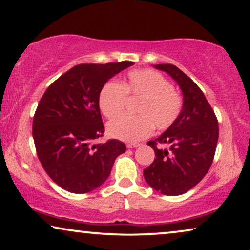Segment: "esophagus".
<instances>
[{"mask_svg": "<svg viewBox=\"0 0 250 250\" xmlns=\"http://www.w3.org/2000/svg\"><path fill=\"white\" fill-rule=\"evenodd\" d=\"M137 147H139V144H135V143H128V144H126V148H129V149L137 148Z\"/></svg>", "mask_w": 250, "mask_h": 250, "instance_id": "obj_1", "label": "esophagus"}]
</instances>
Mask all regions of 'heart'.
Wrapping results in <instances>:
<instances>
[{"label":"heart","instance_id":"obj_1","mask_svg":"<svg viewBox=\"0 0 250 250\" xmlns=\"http://www.w3.org/2000/svg\"><path fill=\"white\" fill-rule=\"evenodd\" d=\"M126 98L139 99L138 115H122L107 125V133L115 139L136 143L147 138L152 129L164 131L180 117L183 100L162 74L151 69H135L120 84L107 82L99 94V107L106 118L122 113Z\"/></svg>","mask_w":250,"mask_h":250}]
</instances>
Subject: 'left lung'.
I'll return each mask as SVG.
<instances>
[{
    "label": "left lung",
    "mask_w": 250,
    "mask_h": 250,
    "mask_svg": "<svg viewBox=\"0 0 250 250\" xmlns=\"http://www.w3.org/2000/svg\"><path fill=\"white\" fill-rule=\"evenodd\" d=\"M172 76L183 93V107L176 122L157 139L148 141L156 158L144 169L147 183L164 195H180L202 181L217 148L218 119L201 88L172 64L155 65ZM158 144H167L163 149Z\"/></svg>",
    "instance_id": "left-lung-1"
}]
</instances>
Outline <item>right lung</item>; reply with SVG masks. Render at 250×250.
I'll return each mask as SVG.
<instances>
[{"mask_svg": "<svg viewBox=\"0 0 250 250\" xmlns=\"http://www.w3.org/2000/svg\"><path fill=\"white\" fill-rule=\"evenodd\" d=\"M132 62L81 64L58 77L37 106L32 136L43 169L66 191L82 194L102 185L113 163L125 151L117 139L92 144L102 137L99 107L103 85Z\"/></svg>", "mask_w": 250, "mask_h": 250, "instance_id": "1", "label": "right lung"}]
</instances>
